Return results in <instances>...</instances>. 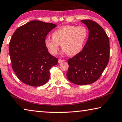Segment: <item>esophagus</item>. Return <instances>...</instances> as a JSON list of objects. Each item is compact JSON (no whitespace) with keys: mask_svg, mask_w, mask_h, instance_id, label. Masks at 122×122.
Returning <instances> with one entry per match:
<instances>
[{"mask_svg":"<svg viewBox=\"0 0 122 122\" xmlns=\"http://www.w3.org/2000/svg\"><path fill=\"white\" fill-rule=\"evenodd\" d=\"M64 61V60H62V59H59L58 60V62L59 63H61V62H63Z\"/></svg>","mask_w":122,"mask_h":122,"instance_id":"obj_1","label":"esophagus"}]
</instances>
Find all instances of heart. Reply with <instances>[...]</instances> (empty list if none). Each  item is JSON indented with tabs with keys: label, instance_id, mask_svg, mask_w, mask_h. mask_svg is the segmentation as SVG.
<instances>
[{
	"label": "heart",
	"instance_id": "heart-1",
	"mask_svg": "<svg viewBox=\"0 0 122 122\" xmlns=\"http://www.w3.org/2000/svg\"><path fill=\"white\" fill-rule=\"evenodd\" d=\"M88 35L86 27L67 25L54 31L52 34L53 38H46L44 44L52 55H56L61 44L63 52L69 56H75L81 51Z\"/></svg>",
	"mask_w": 122,
	"mask_h": 122
}]
</instances>
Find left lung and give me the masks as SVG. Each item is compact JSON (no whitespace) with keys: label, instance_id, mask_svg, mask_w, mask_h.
Wrapping results in <instances>:
<instances>
[{"label":"left lung","instance_id":"left-lung-1","mask_svg":"<svg viewBox=\"0 0 122 122\" xmlns=\"http://www.w3.org/2000/svg\"><path fill=\"white\" fill-rule=\"evenodd\" d=\"M89 30L82 51L68 60L67 77L71 82L85 85L96 81L109 62V38L103 28L90 19L81 20Z\"/></svg>","mask_w":122,"mask_h":122}]
</instances>
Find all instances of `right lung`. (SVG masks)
Segmentation results:
<instances>
[{
    "label": "right lung",
    "instance_id": "add662e5",
    "mask_svg": "<svg viewBox=\"0 0 122 122\" xmlns=\"http://www.w3.org/2000/svg\"><path fill=\"white\" fill-rule=\"evenodd\" d=\"M56 25L32 20L19 27L9 43L12 68L21 81L37 87L49 80L50 69L57 59L48 52L44 44L48 34Z\"/></svg>",
    "mask_w": 122,
    "mask_h": 122
}]
</instances>
